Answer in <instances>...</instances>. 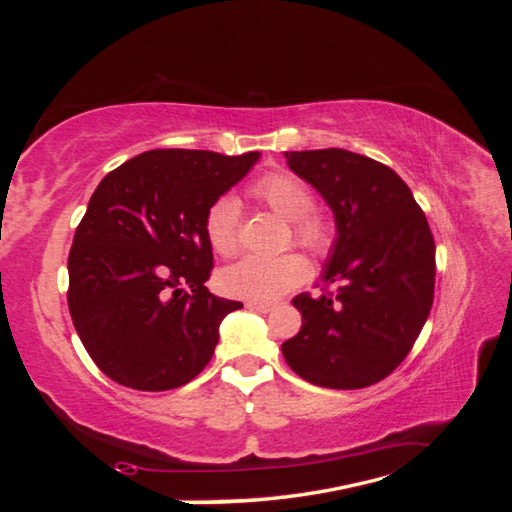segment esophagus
Here are the masks:
<instances>
[{
  "label": "esophagus",
  "instance_id": "1",
  "mask_svg": "<svg viewBox=\"0 0 512 512\" xmlns=\"http://www.w3.org/2000/svg\"><path fill=\"white\" fill-rule=\"evenodd\" d=\"M246 307H248V309H253V311H259V314H268V311H273V309H275L273 302H257V300H250V302H246Z\"/></svg>",
  "mask_w": 512,
  "mask_h": 512
}]
</instances>
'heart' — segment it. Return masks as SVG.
<instances>
[{"mask_svg":"<svg viewBox=\"0 0 512 512\" xmlns=\"http://www.w3.org/2000/svg\"><path fill=\"white\" fill-rule=\"evenodd\" d=\"M253 196L291 221V235L316 255H327L334 244L332 223L314 214V194L300 178L287 171L266 173L253 185ZM205 235L219 255H232L239 246V205L232 196H221L207 207ZM309 275L307 259L298 253L275 257H244L225 266L219 275L228 296L271 302L296 289Z\"/></svg>","mask_w":512,"mask_h":512,"instance_id":"1","label":"heart"}]
</instances>
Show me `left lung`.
<instances>
[{
	"mask_svg": "<svg viewBox=\"0 0 512 512\" xmlns=\"http://www.w3.org/2000/svg\"><path fill=\"white\" fill-rule=\"evenodd\" d=\"M289 169L323 196L336 239L320 284L293 298L302 327L282 343L291 370L323 388H366L400 366L427 323L436 246L397 173L345 149L287 151Z\"/></svg>",
	"mask_w": 512,
	"mask_h": 512,
	"instance_id": "left-lung-1",
	"label": "left lung"
}]
</instances>
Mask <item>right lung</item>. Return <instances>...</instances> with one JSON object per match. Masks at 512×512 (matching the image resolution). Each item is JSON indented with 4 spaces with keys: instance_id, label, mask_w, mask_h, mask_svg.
<instances>
[{
    "instance_id": "right-lung-1",
    "label": "right lung",
    "mask_w": 512,
    "mask_h": 512,
    "mask_svg": "<svg viewBox=\"0 0 512 512\" xmlns=\"http://www.w3.org/2000/svg\"><path fill=\"white\" fill-rule=\"evenodd\" d=\"M257 160V151L155 149L94 189L69 250L67 302L85 350L112 381L171 391L210 363L221 320L244 305L205 287V214Z\"/></svg>"
}]
</instances>
